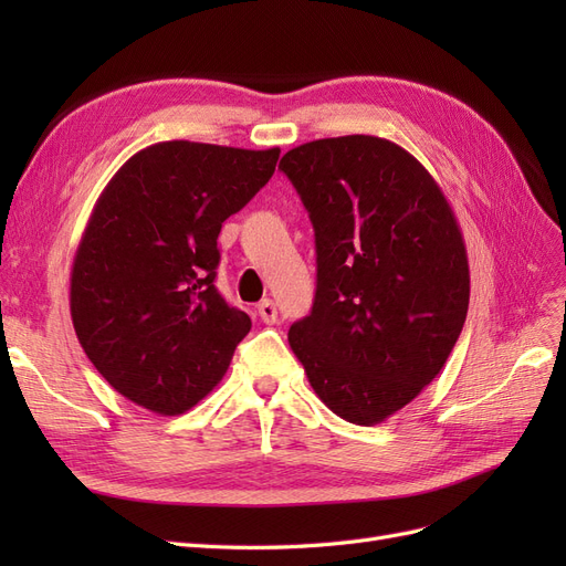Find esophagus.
<instances>
[{
  "mask_svg": "<svg viewBox=\"0 0 566 566\" xmlns=\"http://www.w3.org/2000/svg\"><path fill=\"white\" fill-rule=\"evenodd\" d=\"M256 312H260V318H262L266 325L279 323V310H276V304H273L271 300H262L260 304H256Z\"/></svg>",
  "mask_w": 566,
  "mask_h": 566,
  "instance_id": "1",
  "label": "esophagus"
}]
</instances>
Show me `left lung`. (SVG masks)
<instances>
[{"instance_id":"left-lung-1","label":"left lung","mask_w":566,"mask_h":566,"mask_svg":"<svg viewBox=\"0 0 566 566\" xmlns=\"http://www.w3.org/2000/svg\"><path fill=\"white\" fill-rule=\"evenodd\" d=\"M316 235L312 314L287 342L316 397L373 427L430 385L470 304L468 250L434 177L370 134L316 139L281 165Z\"/></svg>"}]
</instances>
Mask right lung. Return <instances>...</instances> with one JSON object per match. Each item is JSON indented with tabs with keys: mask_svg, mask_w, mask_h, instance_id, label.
Returning <instances> with one entry per match:
<instances>
[{
	"mask_svg": "<svg viewBox=\"0 0 566 566\" xmlns=\"http://www.w3.org/2000/svg\"><path fill=\"white\" fill-rule=\"evenodd\" d=\"M279 156L160 142L101 191L73 260L71 316L84 354L125 399L179 416L224 378L252 321L214 287L217 238Z\"/></svg>",
	"mask_w": 566,
	"mask_h": 566,
	"instance_id": "obj_1",
	"label": "right lung"
}]
</instances>
